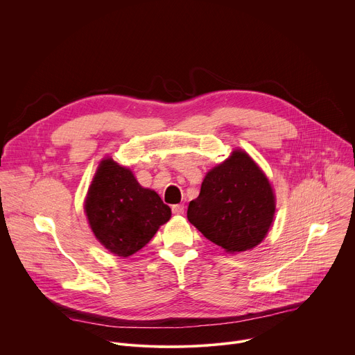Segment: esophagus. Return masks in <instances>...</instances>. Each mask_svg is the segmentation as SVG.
<instances>
[{
	"label": "esophagus",
	"mask_w": 355,
	"mask_h": 355,
	"mask_svg": "<svg viewBox=\"0 0 355 355\" xmlns=\"http://www.w3.org/2000/svg\"><path fill=\"white\" fill-rule=\"evenodd\" d=\"M173 214L174 215H182L184 214V211H185V208H184V205H181V204H178V205H173Z\"/></svg>",
	"instance_id": "obj_1"
}]
</instances>
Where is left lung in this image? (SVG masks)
Returning a JSON list of instances; mask_svg holds the SVG:
<instances>
[{"label":"left lung","mask_w":355,"mask_h":355,"mask_svg":"<svg viewBox=\"0 0 355 355\" xmlns=\"http://www.w3.org/2000/svg\"><path fill=\"white\" fill-rule=\"evenodd\" d=\"M275 214L271 184L245 151L234 150L202 181L189 202L188 220L227 252L251 250L263 241Z\"/></svg>","instance_id":"1"}]
</instances>
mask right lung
Here are the masks:
<instances>
[{
  "instance_id": "add662e5",
  "label": "right lung",
  "mask_w": 355,
  "mask_h": 355,
  "mask_svg": "<svg viewBox=\"0 0 355 355\" xmlns=\"http://www.w3.org/2000/svg\"><path fill=\"white\" fill-rule=\"evenodd\" d=\"M84 209L95 237L118 257L135 254L171 218L159 193L143 188L112 159L101 162Z\"/></svg>"
}]
</instances>
